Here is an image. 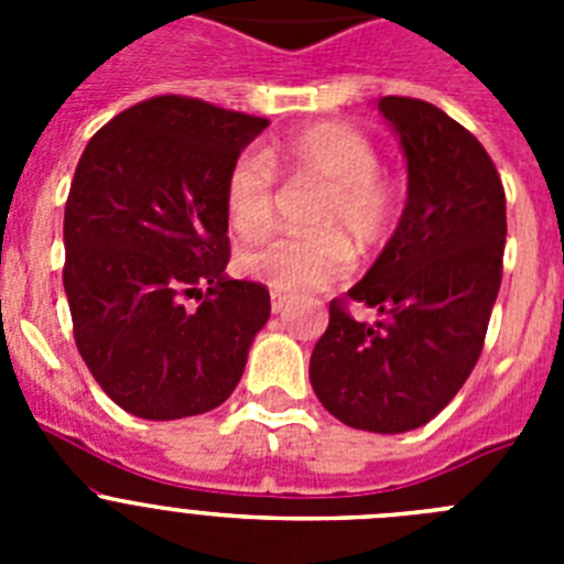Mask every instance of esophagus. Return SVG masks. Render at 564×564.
Masks as SVG:
<instances>
[{
	"mask_svg": "<svg viewBox=\"0 0 564 564\" xmlns=\"http://www.w3.org/2000/svg\"><path fill=\"white\" fill-rule=\"evenodd\" d=\"M285 307H288V299L279 296V293H273V296H271V311L273 313H285Z\"/></svg>",
	"mask_w": 564,
	"mask_h": 564,
	"instance_id": "esophagus-1",
	"label": "esophagus"
}]
</instances>
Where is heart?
Segmentation results:
<instances>
[{"label": "heart", "instance_id": "heart-1", "mask_svg": "<svg viewBox=\"0 0 564 564\" xmlns=\"http://www.w3.org/2000/svg\"><path fill=\"white\" fill-rule=\"evenodd\" d=\"M322 186L307 217L313 234L279 237L239 257L248 276L273 293L305 296L341 282L352 265L350 242L372 251L395 223V188L378 172V149L347 123H311L285 134L265 154L242 152L226 172L228 223L246 239L268 234L279 212V177Z\"/></svg>", "mask_w": 564, "mask_h": 564}]
</instances>
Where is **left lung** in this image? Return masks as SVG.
Returning a JSON list of instances; mask_svg holds the SVG:
<instances>
[{"label":"left lung","mask_w":564,"mask_h":564,"mask_svg":"<svg viewBox=\"0 0 564 564\" xmlns=\"http://www.w3.org/2000/svg\"><path fill=\"white\" fill-rule=\"evenodd\" d=\"M378 109L406 158V206L347 301L382 316L356 323L333 299L311 383L352 430L398 435L430 423L480 358L502 279L506 192L482 143L435 104L387 96Z\"/></svg>","instance_id":"8db88e82"}]
</instances>
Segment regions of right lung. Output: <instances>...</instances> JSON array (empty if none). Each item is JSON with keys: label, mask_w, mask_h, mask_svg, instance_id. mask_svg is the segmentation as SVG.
<instances>
[{"label": "right lung", "mask_w": 564, "mask_h": 564, "mask_svg": "<svg viewBox=\"0 0 564 564\" xmlns=\"http://www.w3.org/2000/svg\"><path fill=\"white\" fill-rule=\"evenodd\" d=\"M268 118L158 96L89 138L64 208V293L84 364L147 421L220 406L271 316L268 288L228 279L223 188ZM197 295L202 305L186 308Z\"/></svg>", "instance_id": "1"}]
</instances>
